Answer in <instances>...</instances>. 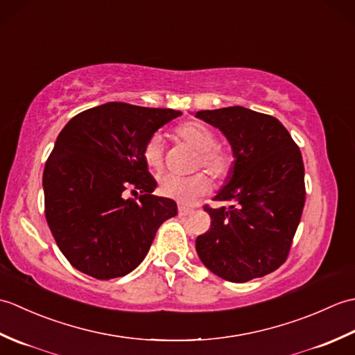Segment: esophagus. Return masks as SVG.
Listing matches in <instances>:
<instances>
[{
	"label": "esophagus",
	"instance_id": "esophagus-1",
	"mask_svg": "<svg viewBox=\"0 0 355 355\" xmlns=\"http://www.w3.org/2000/svg\"><path fill=\"white\" fill-rule=\"evenodd\" d=\"M191 214H192V209H187L184 206H180L178 207V215L180 216H187V215H191Z\"/></svg>",
	"mask_w": 355,
	"mask_h": 355
}]
</instances>
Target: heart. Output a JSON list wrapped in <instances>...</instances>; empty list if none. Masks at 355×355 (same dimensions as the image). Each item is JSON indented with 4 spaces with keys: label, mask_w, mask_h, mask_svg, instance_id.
<instances>
[{
    "label": "heart",
    "mask_w": 355,
    "mask_h": 355,
    "mask_svg": "<svg viewBox=\"0 0 355 355\" xmlns=\"http://www.w3.org/2000/svg\"><path fill=\"white\" fill-rule=\"evenodd\" d=\"M175 137L195 150L193 169L202 168L216 180L229 177L233 158L216 145V137L210 128L200 122H184L175 128ZM143 160L150 171H160L163 166V145L158 135H153L141 150ZM210 180L205 172L192 173L189 177L164 175L160 178L158 191L166 198L175 200L182 205H193L209 192Z\"/></svg>",
    "instance_id": "obj_1"
}]
</instances>
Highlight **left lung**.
<instances>
[{"label":"left lung","mask_w":355,"mask_h":355,"mask_svg":"<svg viewBox=\"0 0 355 355\" xmlns=\"http://www.w3.org/2000/svg\"><path fill=\"white\" fill-rule=\"evenodd\" d=\"M195 117L229 140L227 184L205 206L210 229L195 241L201 262L225 281L247 282L275 271L290 253L305 205L302 154L273 116L244 107L198 111Z\"/></svg>","instance_id":"left-lung-1"}]
</instances>
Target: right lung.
Returning a JSON list of instances; mask_svg holds the SVG:
<instances>
[{"label": "right lung", "instance_id": "add662e5", "mask_svg": "<svg viewBox=\"0 0 355 355\" xmlns=\"http://www.w3.org/2000/svg\"><path fill=\"white\" fill-rule=\"evenodd\" d=\"M178 116L110 102L79 112L59 132L42 175L45 218L74 268L102 281L131 273L158 227L177 215L175 201L153 195L157 182L141 150Z\"/></svg>", "mask_w": 355, "mask_h": 355}]
</instances>
